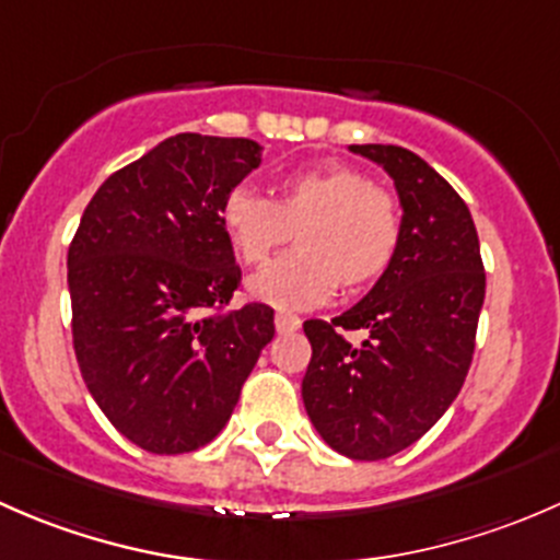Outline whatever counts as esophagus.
Listing matches in <instances>:
<instances>
[{
    "label": "esophagus",
    "instance_id": "34e87169",
    "mask_svg": "<svg viewBox=\"0 0 560 560\" xmlns=\"http://www.w3.org/2000/svg\"><path fill=\"white\" fill-rule=\"evenodd\" d=\"M298 327H301V319H298L295 314H284V312L276 314V330H279L281 336H284V332H295Z\"/></svg>",
    "mask_w": 560,
    "mask_h": 560
}]
</instances>
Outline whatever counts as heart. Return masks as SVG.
<instances>
[{
    "label": "heart",
    "mask_w": 560,
    "mask_h": 560,
    "mask_svg": "<svg viewBox=\"0 0 560 560\" xmlns=\"http://www.w3.org/2000/svg\"><path fill=\"white\" fill-rule=\"evenodd\" d=\"M222 228L246 265H259L298 233V252L265 265L248 279L257 301L281 312L325 303L338 284L360 287L382 276L404 235L393 191L343 165L281 175L276 200L238 184L222 200Z\"/></svg>",
    "instance_id": "obj_1"
}]
</instances>
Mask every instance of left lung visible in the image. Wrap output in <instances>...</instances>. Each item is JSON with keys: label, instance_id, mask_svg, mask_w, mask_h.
I'll return each instance as SVG.
<instances>
[{"label": "left lung", "instance_id": "8db88e82", "mask_svg": "<svg viewBox=\"0 0 560 560\" xmlns=\"http://www.w3.org/2000/svg\"><path fill=\"white\" fill-rule=\"evenodd\" d=\"M395 180L404 235L369 295L336 319L303 322L312 363L303 404L319 436L352 460H385L425 436L460 393L485 301L468 206L400 145H349ZM343 329H365L349 345Z\"/></svg>", "mask_w": 560, "mask_h": 560}]
</instances>
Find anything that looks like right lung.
<instances>
[{
    "label": "right lung",
    "instance_id": "add662e5",
    "mask_svg": "<svg viewBox=\"0 0 560 560\" xmlns=\"http://www.w3.org/2000/svg\"><path fill=\"white\" fill-rule=\"evenodd\" d=\"M262 160L248 138L180 132L105 180L67 252L72 347L121 436L206 447L273 338V308L224 312L241 284L222 200Z\"/></svg>",
    "mask_w": 560,
    "mask_h": 560
}]
</instances>
